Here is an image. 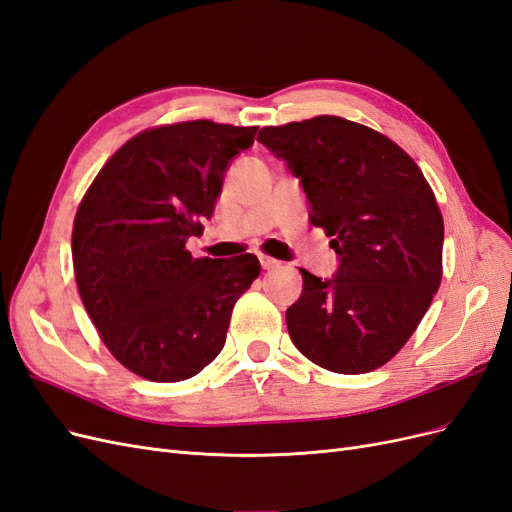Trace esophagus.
Returning <instances> with one entry per match:
<instances>
[{
	"label": "esophagus",
	"mask_w": 512,
	"mask_h": 512,
	"mask_svg": "<svg viewBox=\"0 0 512 512\" xmlns=\"http://www.w3.org/2000/svg\"><path fill=\"white\" fill-rule=\"evenodd\" d=\"M260 265H262V269L271 271V269H275V267H280V262H277V260L271 258V256H260Z\"/></svg>",
	"instance_id": "34e87169"
}]
</instances>
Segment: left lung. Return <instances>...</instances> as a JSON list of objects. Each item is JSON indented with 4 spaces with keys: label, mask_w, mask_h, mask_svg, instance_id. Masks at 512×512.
<instances>
[{
    "label": "left lung",
    "mask_w": 512,
    "mask_h": 512,
    "mask_svg": "<svg viewBox=\"0 0 512 512\" xmlns=\"http://www.w3.org/2000/svg\"><path fill=\"white\" fill-rule=\"evenodd\" d=\"M258 141L301 179L309 222L339 258L333 280L301 269L286 309L292 344L335 374L382 367L442 282L444 220L423 170L391 138L335 115L267 126Z\"/></svg>",
    "instance_id": "1"
}]
</instances>
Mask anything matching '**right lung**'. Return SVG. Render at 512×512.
<instances>
[{"label":"right lung","mask_w":512,"mask_h":512,"mask_svg":"<svg viewBox=\"0 0 512 512\" xmlns=\"http://www.w3.org/2000/svg\"><path fill=\"white\" fill-rule=\"evenodd\" d=\"M256 130L209 119L143 130L108 158L76 209V286L104 346L136 376L179 382L203 371L260 275L254 254L213 260L185 250Z\"/></svg>","instance_id":"1"}]
</instances>
